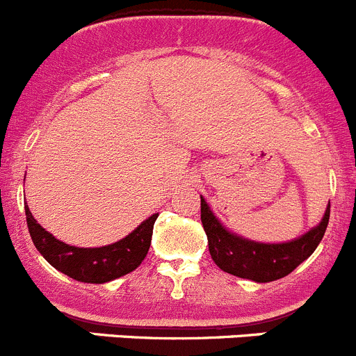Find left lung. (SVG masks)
Wrapping results in <instances>:
<instances>
[{
	"label": "left lung",
	"mask_w": 356,
	"mask_h": 356,
	"mask_svg": "<svg viewBox=\"0 0 356 356\" xmlns=\"http://www.w3.org/2000/svg\"><path fill=\"white\" fill-rule=\"evenodd\" d=\"M330 204L316 227L301 237L279 244L256 242L228 230L211 211L200 195V220L207 235V245L213 261L223 272L241 279L265 284L289 275L296 266L308 259L322 241L329 225Z\"/></svg>",
	"instance_id": "8db88e82"
}]
</instances>
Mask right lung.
<instances>
[{
	"instance_id": "obj_1",
	"label": "right lung",
	"mask_w": 356,
	"mask_h": 356,
	"mask_svg": "<svg viewBox=\"0 0 356 356\" xmlns=\"http://www.w3.org/2000/svg\"><path fill=\"white\" fill-rule=\"evenodd\" d=\"M157 216L159 213L149 216L131 234L114 244L102 248H76L58 241L44 230L26 206L27 228L41 256L58 272L86 284L111 282L138 268L149 252Z\"/></svg>"
}]
</instances>
